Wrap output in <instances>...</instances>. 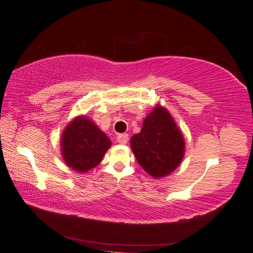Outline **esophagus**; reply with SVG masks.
Returning a JSON list of instances; mask_svg holds the SVG:
<instances>
[{
	"label": "esophagus",
	"instance_id": "1",
	"mask_svg": "<svg viewBox=\"0 0 253 253\" xmlns=\"http://www.w3.org/2000/svg\"><path fill=\"white\" fill-rule=\"evenodd\" d=\"M128 140H129V136H128V133H121V135H118L116 138V141L122 144L127 143Z\"/></svg>",
	"mask_w": 253,
	"mask_h": 253
}]
</instances>
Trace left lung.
<instances>
[{
	"label": "left lung",
	"mask_w": 253,
	"mask_h": 253,
	"mask_svg": "<svg viewBox=\"0 0 253 253\" xmlns=\"http://www.w3.org/2000/svg\"><path fill=\"white\" fill-rule=\"evenodd\" d=\"M130 143L138 163L155 178L171 173L185 152L181 132L169 113L161 106L150 113Z\"/></svg>",
	"instance_id": "8db88e82"
}]
</instances>
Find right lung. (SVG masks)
I'll return each instance as SVG.
<instances>
[{
	"mask_svg": "<svg viewBox=\"0 0 253 253\" xmlns=\"http://www.w3.org/2000/svg\"><path fill=\"white\" fill-rule=\"evenodd\" d=\"M61 142L64 161L80 173L95 168L111 146L105 133L85 117H78L69 124Z\"/></svg>",
	"mask_w": 253,
	"mask_h": 253,
	"instance_id": "obj_1",
	"label": "right lung"
}]
</instances>
